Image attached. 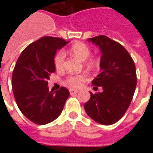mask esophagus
I'll use <instances>...</instances> for the list:
<instances>
[{
	"mask_svg": "<svg viewBox=\"0 0 153 153\" xmlns=\"http://www.w3.org/2000/svg\"><path fill=\"white\" fill-rule=\"evenodd\" d=\"M69 91L71 94H77L79 92V91H77V90H73V89H70Z\"/></svg>",
	"mask_w": 153,
	"mask_h": 153,
	"instance_id": "obj_1",
	"label": "esophagus"
}]
</instances>
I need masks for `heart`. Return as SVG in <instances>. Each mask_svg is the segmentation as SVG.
<instances>
[{"label":"heart","instance_id":"obj_1","mask_svg":"<svg viewBox=\"0 0 153 153\" xmlns=\"http://www.w3.org/2000/svg\"><path fill=\"white\" fill-rule=\"evenodd\" d=\"M70 51L73 55L82 61H85L87 59L90 55H91V49L86 44L82 43V42H77L71 47ZM65 59V53L64 51L60 50L57 51L56 54L54 56V64H55V68L57 70H60L62 68L63 66V62ZM89 63L91 65H94L96 63L95 59H89ZM86 75L85 74H76V75H70L66 79V82L67 85H69L71 87L76 88L80 86L82 82L86 79Z\"/></svg>","mask_w":153,"mask_h":153}]
</instances>
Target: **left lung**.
Instances as JSON below:
<instances>
[{
	"label": "left lung",
	"instance_id": "obj_1",
	"mask_svg": "<svg viewBox=\"0 0 153 153\" xmlns=\"http://www.w3.org/2000/svg\"><path fill=\"white\" fill-rule=\"evenodd\" d=\"M99 47L102 52V72L92 85L102 86V93H91L84 104L86 114L102 125H112L120 120L130 105L137 86V74L133 59L121 44L105 36L88 39ZM98 88V87H96Z\"/></svg>",
	"mask_w": 153,
	"mask_h": 153
}]
</instances>
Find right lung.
<instances>
[{"mask_svg":"<svg viewBox=\"0 0 153 153\" xmlns=\"http://www.w3.org/2000/svg\"><path fill=\"white\" fill-rule=\"evenodd\" d=\"M69 41L44 36L29 44L20 54L12 76V87L18 108L28 120L37 125L50 123L57 118L70 95L62 86L49 91L51 73L55 71L56 51Z\"/></svg>","mask_w":153,"mask_h":153,"instance_id":"right-lung-1","label":"right lung"}]
</instances>
